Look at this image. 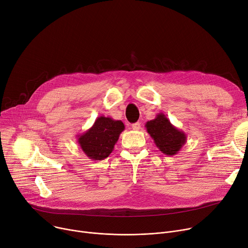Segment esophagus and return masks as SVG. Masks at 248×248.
<instances>
[{
    "instance_id": "1",
    "label": "esophagus",
    "mask_w": 248,
    "mask_h": 248,
    "mask_svg": "<svg viewBox=\"0 0 248 248\" xmlns=\"http://www.w3.org/2000/svg\"><path fill=\"white\" fill-rule=\"evenodd\" d=\"M131 127H132V129H134V130H140V123H136V124H131Z\"/></svg>"
}]
</instances>
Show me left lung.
Instances as JSON below:
<instances>
[{"instance_id": "8db88e82", "label": "left lung", "mask_w": 248, "mask_h": 248, "mask_svg": "<svg viewBox=\"0 0 248 248\" xmlns=\"http://www.w3.org/2000/svg\"><path fill=\"white\" fill-rule=\"evenodd\" d=\"M145 127L155 145L166 155H176L187 141V134L174 126L162 112L148 121Z\"/></svg>"}]
</instances>
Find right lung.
Returning a JSON list of instances; mask_svg holds the SVG:
<instances>
[{
  "instance_id": "obj_1",
  "label": "right lung",
  "mask_w": 248,
  "mask_h": 248,
  "mask_svg": "<svg viewBox=\"0 0 248 248\" xmlns=\"http://www.w3.org/2000/svg\"><path fill=\"white\" fill-rule=\"evenodd\" d=\"M124 130V124L122 121L101 116L96 119L91 127L79 134L77 141L90 159L104 160L114 150Z\"/></svg>"
}]
</instances>
